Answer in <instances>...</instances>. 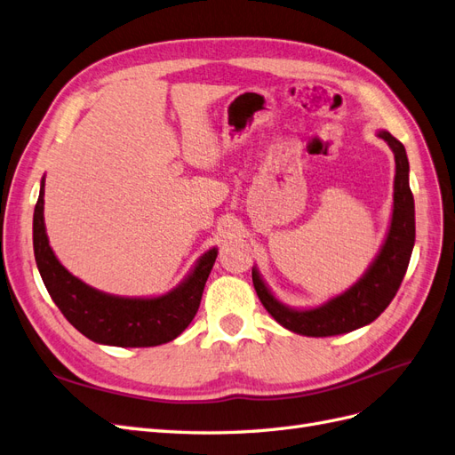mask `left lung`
<instances>
[{"label":"left lung","mask_w":455,"mask_h":455,"mask_svg":"<svg viewBox=\"0 0 455 455\" xmlns=\"http://www.w3.org/2000/svg\"><path fill=\"white\" fill-rule=\"evenodd\" d=\"M375 135L383 139L395 154V194L385 240L364 275L348 290L330 297L322 305L297 308L282 303L259 268L255 265L251 268L255 291L263 307L280 326L293 333L330 337L368 326L393 301L406 275L415 243V205L410 190L408 156L404 145L385 129H378Z\"/></svg>","instance_id":"8db88e82"}]
</instances>
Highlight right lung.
Returning a JSON list of instances; mask_svg holds the SVG:
<instances>
[{
  "label": "right lung",
  "instance_id": "obj_1",
  "mask_svg": "<svg viewBox=\"0 0 455 455\" xmlns=\"http://www.w3.org/2000/svg\"><path fill=\"white\" fill-rule=\"evenodd\" d=\"M45 177L34 210V255L51 299L87 339L110 347H156L173 341L196 316L204 285L219 250L198 257L173 290L150 297H124L100 291L74 276L49 245L44 219Z\"/></svg>",
  "mask_w": 455,
  "mask_h": 455
}]
</instances>
